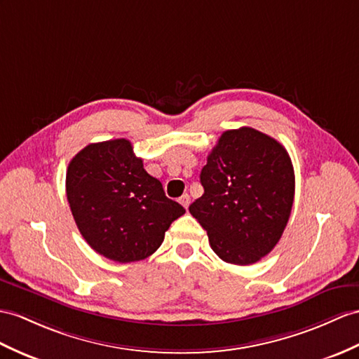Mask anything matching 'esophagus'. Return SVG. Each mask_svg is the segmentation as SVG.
Here are the masks:
<instances>
[{
    "instance_id": "esophagus-1",
    "label": "esophagus",
    "mask_w": 359,
    "mask_h": 359,
    "mask_svg": "<svg viewBox=\"0 0 359 359\" xmlns=\"http://www.w3.org/2000/svg\"><path fill=\"white\" fill-rule=\"evenodd\" d=\"M180 203H181V205L184 207V208H189V205H190V196L186 194V195H182L181 198H180Z\"/></svg>"
}]
</instances>
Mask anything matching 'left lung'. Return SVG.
<instances>
[{
	"label": "left lung",
	"mask_w": 359,
	"mask_h": 359,
	"mask_svg": "<svg viewBox=\"0 0 359 359\" xmlns=\"http://www.w3.org/2000/svg\"><path fill=\"white\" fill-rule=\"evenodd\" d=\"M204 195L189 207L226 264L251 265L280 241L291 215L294 168L285 147L248 126L225 130L201 170Z\"/></svg>",
	"instance_id": "1"
}]
</instances>
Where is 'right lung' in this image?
I'll list each match as a JSON object with an SVG mask.
<instances>
[{"instance_id": "add662e5", "label": "right lung", "mask_w": 359, "mask_h": 359, "mask_svg": "<svg viewBox=\"0 0 359 359\" xmlns=\"http://www.w3.org/2000/svg\"><path fill=\"white\" fill-rule=\"evenodd\" d=\"M65 187L83 239L118 264L154 255L170 224L186 213L165 196L125 138L83 147L68 164Z\"/></svg>"}]
</instances>
